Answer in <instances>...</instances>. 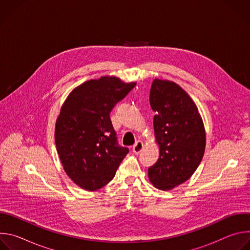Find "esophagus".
I'll list each match as a JSON object with an SVG mask.
<instances>
[{
    "label": "esophagus",
    "mask_w": 250,
    "mask_h": 250,
    "mask_svg": "<svg viewBox=\"0 0 250 250\" xmlns=\"http://www.w3.org/2000/svg\"><path fill=\"white\" fill-rule=\"evenodd\" d=\"M142 147H144V144H142L141 141L138 140V141L135 142V145L132 146V152L135 153V154H137V153H139V152L141 151Z\"/></svg>",
    "instance_id": "34e87169"
}]
</instances>
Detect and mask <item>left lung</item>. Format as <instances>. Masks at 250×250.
Masks as SVG:
<instances>
[{
  "mask_svg": "<svg viewBox=\"0 0 250 250\" xmlns=\"http://www.w3.org/2000/svg\"><path fill=\"white\" fill-rule=\"evenodd\" d=\"M149 102L160 152L148 168V177L156 188L170 190L198 168L205 152V128L195 103L174 82L154 79Z\"/></svg>",
  "mask_w": 250,
  "mask_h": 250,
  "instance_id": "obj_1",
  "label": "left lung"
}]
</instances>
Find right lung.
I'll use <instances>...</instances> for the list:
<instances>
[{"label":"right lung","instance_id":"obj_1","mask_svg":"<svg viewBox=\"0 0 250 250\" xmlns=\"http://www.w3.org/2000/svg\"><path fill=\"white\" fill-rule=\"evenodd\" d=\"M135 86L101 77L74 89L63 104L55 126V144L65 172L89 191L108 184L128 153L119 145L110 114Z\"/></svg>","mask_w":250,"mask_h":250}]
</instances>
